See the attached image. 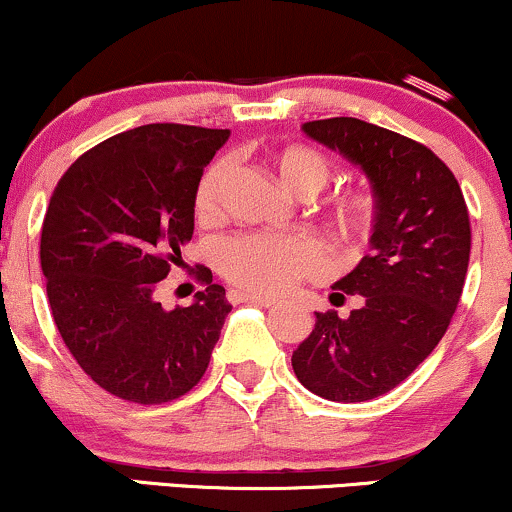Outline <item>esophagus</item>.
Segmentation results:
<instances>
[{"instance_id": "esophagus-1", "label": "esophagus", "mask_w": 512, "mask_h": 512, "mask_svg": "<svg viewBox=\"0 0 512 512\" xmlns=\"http://www.w3.org/2000/svg\"><path fill=\"white\" fill-rule=\"evenodd\" d=\"M239 299H244V302H251V304H258V306H273L275 299L270 297H263V294H254V292H239Z\"/></svg>"}]
</instances>
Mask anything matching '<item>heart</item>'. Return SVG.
Masks as SVG:
<instances>
[{
	"instance_id": "obj_1",
	"label": "heart",
	"mask_w": 512,
	"mask_h": 512,
	"mask_svg": "<svg viewBox=\"0 0 512 512\" xmlns=\"http://www.w3.org/2000/svg\"><path fill=\"white\" fill-rule=\"evenodd\" d=\"M275 170L285 189L297 196H314L330 179V165L321 153L306 146H290L275 155ZM230 160H218L203 174L196 191V218L210 222L218 218L222 189H225ZM374 196L366 191H352L335 203V220L342 232L359 237L374 220ZM218 263L222 273L234 285L254 294L287 292L297 280L321 278L328 270V254L323 244L309 237H237L220 246Z\"/></svg>"
}]
</instances>
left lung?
Segmentation results:
<instances>
[{"label": "left lung", "mask_w": 512, "mask_h": 512, "mask_svg": "<svg viewBox=\"0 0 512 512\" xmlns=\"http://www.w3.org/2000/svg\"><path fill=\"white\" fill-rule=\"evenodd\" d=\"M316 143L364 172L374 196L369 256L333 285L292 352L299 383L318 398L364 402L400 386L434 352L458 309L470 263V215L458 179L429 148L354 117L302 124Z\"/></svg>", "instance_id": "obj_1"}]
</instances>
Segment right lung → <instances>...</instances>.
<instances>
[{
    "instance_id": "add662e5",
    "label": "right lung",
    "mask_w": 512,
    "mask_h": 512,
    "mask_svg": "<svg viewBox=\"0 0 512 512\" xmlns=\"http://www.w3.org/2000/svg\"><path fill=\"white\" fill-rule=\"evenodd\" d=\"M230 129L146 124L81 155L47 206L40 266L64 345L86 374L138 405L177 400L206 374L232 304L203 273L194 304L167 311L160 280L194 234L203 167Z\"/></svg>"
}]
</instances>
